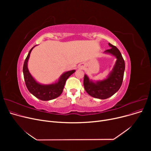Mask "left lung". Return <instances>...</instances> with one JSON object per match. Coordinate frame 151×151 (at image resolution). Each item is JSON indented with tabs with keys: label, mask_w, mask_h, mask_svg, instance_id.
I'll list each match as a JSON object with an SVG mask.
<instances>
[{
	"label": "left lung",
	"mask_w": 151,
	"mask_h": 151,
	"mask_svg": "<svg viewBox=\"0 0 151 151\" xmlns=\"http://www.w3.org/2000/svg\"><path fill=\"white\" fill-rule=\"evenodd\" d=\"M108 45L111 47L105 52L114 55L117 59L111 73L105 80L96 83L89 80L86 75L84 77V87L87 93L99 99H106L113 96L120 89L124 78L125 62L122 54L115 46L111 43Z\"/></svg>",
	"instance_id": "left-lung-1"
}]
</instances>
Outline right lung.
I'll use <instances>...</instances> for the list:
<instances>
[{
  "label": "right lung",
  "mask_w": 151,
  "mask_h": 151,
  "mask_svg": "<svg viewBox=\"0 0 151 151\" xmlns=\"http://www.w3.org/2000/svg\"><path fill=\"white\" fill-rule=\"evenodd\" d=\"M35 46L32 47L29 51L23 65L22 70L26 87L32 94L40 100L47 101L54 99L60 96V95L63 91V88H64L67 80L71 75H72L75 72V70H71L64 73L60 77L59 81L54 84L43 85L38 83L34 80V78L31 76L27 68V62L30 56V54Z\"/></svg>",
  "instance_id": "obj_1"
}]
</instances>
